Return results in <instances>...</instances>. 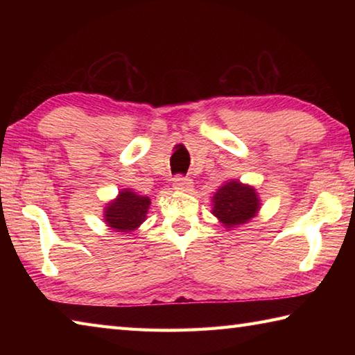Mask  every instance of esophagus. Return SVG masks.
<instances>
[{
    "label": "esophagus",
    "mask_w": 355,
    "mask_h": 355,
    "mask_svg": "<svg viewBox=\"0 0 355 355\" xmlns=\"http://www.w3.org/2000/svg\"><path fill=\"white\" fill-rule=\"evenodd\" d=\"M172 186L175 191H182V192H191L194 189V183H192V180L184 178V177H177L173 180Z\"/></svg>",
    "instance_id": "34e87169"
}]
</instances>
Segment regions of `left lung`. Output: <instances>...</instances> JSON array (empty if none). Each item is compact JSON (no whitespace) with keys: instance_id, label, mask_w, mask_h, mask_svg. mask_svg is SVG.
<instances>
[{"instance_id":"obj_1","label":"left lung","mask_w":355,"mask_h":355,"mask_svg":"<svg viewBox=\"0 0 355 355\" xmlns=\"http://www.w3.org/2000/svg\"><path fill=\"white\" fill-rule=\"evenodd\" d=\"M260 208L261 200L254 186L228 180L213 196L211 213L227 230H233L254 219Z\"/></svg>"}]
</instances>
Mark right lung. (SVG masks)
I'll return each instance as SVG.
<instances>
[{"instance_id": "1", "label": "right lung", "mask_w": 355, "mask_h": 355, "mask_svg": "<svg viewBox=\"0 0 355 355\" xmlns=\"http://www.w3.org/2000/svg\"><path fill=\"white\" fill-rule=\"evenodd\" d=\"M150 203L152 202L147 196L136 194L133 189L119 191L116 199L106 203L103 211L105 224L114 232H135L147 219Z\"/></svg>"}]
</instances>
